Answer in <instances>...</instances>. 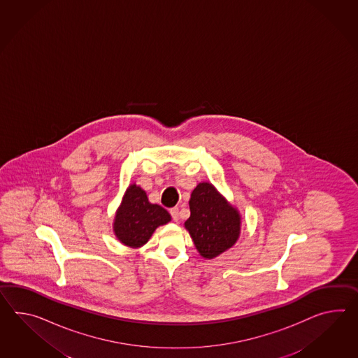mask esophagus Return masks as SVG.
Masks as SVG:
<instances>
[{"label":"esophagus","instance_id":"obj_1","mask_svg":"<svg viewBox=\"0 0 358 358\" xmlns=\"http://www.w3.org/2000/svg\"><path fill=\"white\" fill-rule=\"evenodd\" d=\"M169 213H171V216L173 218V221L178 222V220H180V210H178V207H173V208H171Z\"/></svg>","mask_w":358,"mask_h":358}]
</instances>
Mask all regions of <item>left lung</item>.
I'll use <instances>...</instances> for the list:
<instances>
[{"instance_id": "obj_1", "label": "left lung", "mask_w": 358, "mask_h": 358, "mask_svg": "<svg viewBox=\"0 0 358 358\" xmlns=\"http://www.w3.org/2000/svg\"><path fill=\"white\" fill-rule=\"evenodd\" d=\"M190 217L185 227L204 259H215L236 244L241 234V215L215 189L201 182L189 201Z\"/></svg>"}]
</instances>
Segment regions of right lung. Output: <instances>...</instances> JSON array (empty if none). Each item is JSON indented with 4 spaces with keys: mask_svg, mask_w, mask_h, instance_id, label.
Instances as JSON below:
<instances>
[{
    "mask_svg": "<svg viewBox=\"0 0 358 358\" xmlns=\"http://www.w3.org/2000/svg\"><path fill=\"white\" fill-rule=\"evenodd\" d=\"M171 221V215L159 204H151L146 192L131 185L122 196L114 221L115 236L125 245L138 248L148 243L160 225Z\"/></svg>",
    "mask_w": 358,
    "mask_h": 358,
    "instance_id": "obj_1",
    "label": "right lung"
}]
</instances>
